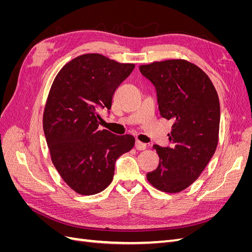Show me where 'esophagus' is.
<instances>
[{
	"label": "esophagus",
	"instance_id": "1",
	"mask_svg": "<svg viewBox=\"0 0 252 252\" xmlns=\"http://www.w3.org/2000/svg\"><path fill=\"white\" fill-rule=\"evenodd\" d=\"M146 147H147V145L145 143H142L139 140L135 141V148L138 150H144V149H146Z\"/></svg>",
	"mask_w": 252,
	"mask_h": 252
}]
</instances>
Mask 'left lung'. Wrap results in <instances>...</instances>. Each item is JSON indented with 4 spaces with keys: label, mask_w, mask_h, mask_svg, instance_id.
<instances>
[{
    "label": "left lung",
    "mask_w": 252,
    "mask_h": 252,
    "mask_svg": "<svg viewBox=\"0 0 252 252\" xmlns=\"http://www.w3.org/2000/svg\"><path fill=\"white\" fill-rule=\"evenodd\" d=\"M140 71L156 87L161 116L173 122L169 146L154 145L159 164L147 173V180L158 190L177 193L200 177L215 155L219 96L208 75L184 60L141 65Z\"/></svg>",
    "instance_id": "1"
}]
</instances>
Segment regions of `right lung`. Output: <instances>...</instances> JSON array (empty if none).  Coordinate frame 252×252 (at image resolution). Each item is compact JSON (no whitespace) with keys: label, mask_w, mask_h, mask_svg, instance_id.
Wrapping results in <instances>:
<instances>
[{"label":"right lung","mask_w":252,"mask_h":252,"mask_svg":"<svg viewBox=\"0 0 252 252\" xmlns=\"http://www.w3.org/2000/svg\"><path fill=\"white\" fill-rule=\"evenodd\" d=\"M134 68L98 53L71 60L50 88L43 116L51 161L75 192L91 195L111 183L117 159L130 151L134 138L98 130L100 109L111 108L112 96Z\"/></svg>","instance_id":"right-lung-1"}]
</instances>
